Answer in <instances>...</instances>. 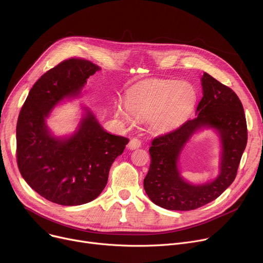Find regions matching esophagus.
<instances>
[{
	"mask_svg": "<svg viewBox=\"0 0 263 263\" xmlns=\"http://www.w3.org/2000/svg\"><path fill=\"white\" fill-rule=\"evenodd\" d=\"M139 147H141V141L138 138L130 139V141L128 143V148L133 151V149H137Z\"/></svg>",
	"mask_w": 263,
	"mask_h": 263,
	"instance_id": "1",
	"label": "esophagus"
}]
</instances>
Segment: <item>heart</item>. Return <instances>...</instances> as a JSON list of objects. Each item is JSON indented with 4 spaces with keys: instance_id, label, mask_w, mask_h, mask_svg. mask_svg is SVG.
<instances>
[{
    "instance_id": "b5f03b06",
    "label": "heart",
    "mask_w": 263,
    "mask_h": 263,
    "mask_svg": "<svg viewBox=\"0 0 263 263\" xmlns=\"http://www.w3.org/2000/svg\"><path fill=\"white\" fill-rule=\"evenodd\" d=\"M197 94L187 81L152 79L137 84L126 94L125 104L116 106V115L130 121L133 115L146 119L157 132H165L184 122L194 108Z\"/></svg>"
}]
</instances>
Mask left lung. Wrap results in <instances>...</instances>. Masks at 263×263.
<instances>
[{
    "label": "left lung",
    "mask_w": 263,
    "mask_h": 263,
    "mask_svg": "<svg viewBox=\"0 0 263 263\" xmlns=\"http://www.w3.org/2000/svg\"><path fill=\"white\" fill-rule=\"evenodd\" d=\"M201 85L196 118L156 137L149 147L152 163L144 189L153 202L168 210H194L216 199L235 180L247 146L246 115L238 96L208 73H203ZM201 127L214 128L221 138V172L210 183L193 185L180 177L177 160L190 137Z\"/></svg>",
    "instance_id": "left-lung-1"
}]
</instances>
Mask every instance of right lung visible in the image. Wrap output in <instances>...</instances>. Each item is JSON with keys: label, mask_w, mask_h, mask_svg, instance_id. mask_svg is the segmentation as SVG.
<instances>
[{"label": "right lung", "mask_w": 263, "mask_h": 263, "mask_svg": "<svg viewBox=\"0 0 263 263\" xmlns=\"http://www.w3.org/2000/svg\"><path fill=\"white\" fill-rule=\"evenodd\" d=\"M100 68L72 57L46 72L32 86L16 124V161L27 184L46 199L78 206L104 189L109 168L128 139L105 132L85 109L78 130L60 139L51 135L46 118L65 98L80 94L86 79Z\"/></svg>", "instance_id": "obj_1"}]
</instances>
